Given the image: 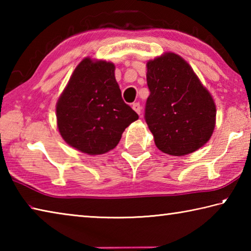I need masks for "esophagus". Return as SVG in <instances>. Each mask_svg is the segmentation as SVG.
<instances>
[{"mask_svg":"<svg viewBox=\"0 0 251 251\" xmlns=\"http://www.w3.org/2000/svg\"><path fill=\"white\" fill-rule=\"evenodd\" d=\"M131 107H133V109L135 110L136 113L138 114V115H141V114H142V106H141V104H139V103H134Z\"/></svg>","mask_w":251,"mask_h":251,"instance_id":"esophagus-1","label":"esophagus"}]
</instances>
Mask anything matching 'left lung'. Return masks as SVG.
Instances as JSON below:
<instances>
[{
    "label": "left lung",
    "instance_id": "8db88e82",
    "mask_svg": "<svg viewBox=\"0 0 251 251\" xmlns=\"http://www.w3.org/2000/svg\"><path fill=\"white\" fill-rule=\"evenodd\" d=\"M151 94L145 121L157 148L184 156L209 141L216 123V105L190 65L175 53L147 62Z\"/></svg>",
    "mask_w": 251,
    "mask_h": 251
}]
</instances>
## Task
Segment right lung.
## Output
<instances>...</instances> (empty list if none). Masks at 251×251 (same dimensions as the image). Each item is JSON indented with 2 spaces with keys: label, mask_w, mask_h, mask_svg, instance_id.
Returning a JSON list of instances; mask_svg holds the SVG:
<instances>
[{
  "label": "right lung",
  "mask_w": 251,
  "mask_h": 251,
  "mask_svg": "<svg viewBox=\"0 0 251 251\" xmlns=\"http://www.w3.org/2000/svg\"><path fill=\"white\" fill-rule=\"evenodd\" d=\"M56 118L59 134L70 146L100 155L117 146L138 115L122 99L113 63L86 57L59 96Z\"/></svg>",
  "instance_id": "obj_1"
}]
</instances>
